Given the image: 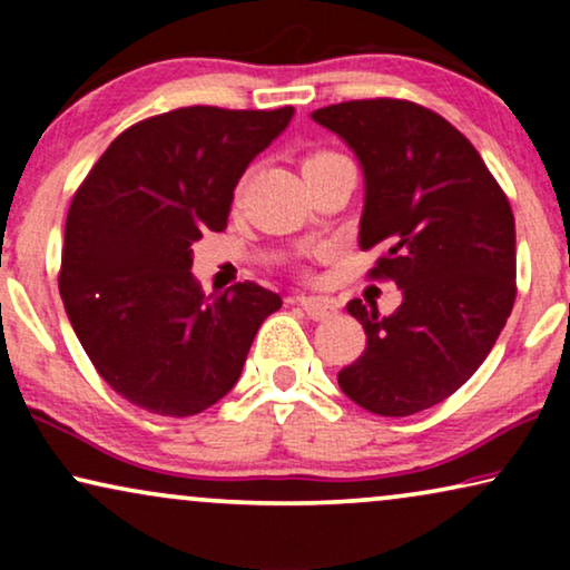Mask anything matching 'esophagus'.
<instances>
[{
  "instance_id": "34e87169",
  "label": "esophagus",
  "mask_w": 570,
  "mask_h": 570,
  "mask_svg": "<svg viewBox=\"0 0 570 570\" xmlns=\"http://www.w3.org/2000/svg\"><path fill=\"white\" fill-rule=\"evenodd\" d=\"M298 306L306 311L308 318H314V322H324V318H332L334 314H337V308L332 306L330 301H322V298H298Z\"/></svg>"
}]
</instances>
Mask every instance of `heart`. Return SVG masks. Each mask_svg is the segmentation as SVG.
<instances>
[{
  "mask_svg": "<svg viewBox=\"0 0 570 570\" xmlns=\"http://www.w3.org/2000/svg\"><path fill=\"white\" fill-rule=\"evenodd\" d=\"M318 155H330V153H314V155H308L306 160H311V158H318Z\"/></svg>",
  "mask_w": 570,
  "mask_h": 570,
  "instance_id": "obj_1",
  "label": "heart"
}]
</instances>
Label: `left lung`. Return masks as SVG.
Wrapping results in <instances>:
<instances>
[{
    "label": "left lung",
    "instance_id": "left-lung-1",
    "mask_svg": "<svg viewBox=\"0 0 570 570\" xmlns=\"http://www.w3.org/2000/svg\"><path fill=\"white\" fill-rule=\"evenodd\" d=\"M353 147L365 176L363 252L371 279L404 301L392 316L350 301L365 350L337 373L373 415L433 407L480 368L517 301V230L509 197L462 131L402 98L345 100L311 114Z\"/></svg>",
    "mask_w": 570,
    "mask_h": 570
}]
</instances>
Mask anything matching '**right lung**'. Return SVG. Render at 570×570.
I'll list each match as a JSON object with an SVG mask.
<instances>
[{
  "mask_svg": "<svg viewBox=\"0 0 570 570\" xmlns=\"http://www.w3.org/2000/svg\"><path fill=\"white\" fill-rule=\"evenodd\" d=\"M293 119L186 106L131 124L69 205L59 293L98 376L155 415L189 417L236 386L264 318L283 306L236 283L205 298L191 244L228 225L233 189Z\"/></svg>",
  "mask_w": 570,
  "mask_h": 570,
  "instance_id": "right-lung-1",
  "label": "right lung"
}]
</instances>
